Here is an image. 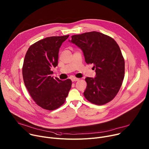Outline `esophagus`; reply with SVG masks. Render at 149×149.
Wrapping results in <instances>:
<instances>
[{
  "label": "esophagus",
  "mask_w": 149,
  "mask_h": 149,
  "mask_svg": "<svg viewBox=\"0 0 149 149\" xmlns=\"http://www.w3.org/2000/svg\"><path fill=\"white\" fill-rule=\"evenodd\" d=\"M71 80H72V82H75V81H78V80H79V78H75V77H74V78H71Z\"/></svg>",
  "instance_id": "esophagus-1"
}]
</instances>
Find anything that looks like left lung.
<instances>
[{"mask_svg": "<svg viewBox=\"0 0 149 149\" xmlns=\"http://www.w3.org/2000/svg\"><path fill=\"white\" fill-rule=\"evenodd\" d=\"M70 42L81 49L86 63H93L96 77H87L84 97L101 105L111 101L118 93L124 77L125 62L120 48L111 37L98 32L71 36Z\"/></svg>", "mask_w": 149, "mask_h": 149, "instance_id": "obj_1", "label": "left lung"}]
</instances>
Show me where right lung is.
<instances>
[{"mask_svg": "<svg viewBox=\"0 0 149 149\" xmlns=\"http://www.w3.org/2000/svg\"><path fill=\"white\" fill-rule=\"evenodd\" d=\"M69 35L40 40L28 49L22 67L23 79L30 95L45 110H55L65 102L71 88L70 79L54 78L51 70L58 65L59 49Z\"/></svg>", "mask_w": 149, "mask_h": 149, "instance_id": "right-lung-1", "label": "right lung"}]
</instances>
